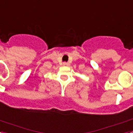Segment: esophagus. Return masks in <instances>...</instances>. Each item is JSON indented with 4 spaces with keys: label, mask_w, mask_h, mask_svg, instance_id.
<instances>
[{
    "label": "esophagus",
    "mask_w": 133,
    "mask_h": 133,
    "mask_svg": "<svg viewBox=\"0 0 133 133\" xmlns=\"http://www.w3.org/2000/svg\"><path fill=\"white\" fill-rule=\"evenodd\" d=\"M63 65L64 66H69V64L68 63H65V62H64V63H63Z\"/></svg>",
    "instance_id": "1"
}]
</instances>
